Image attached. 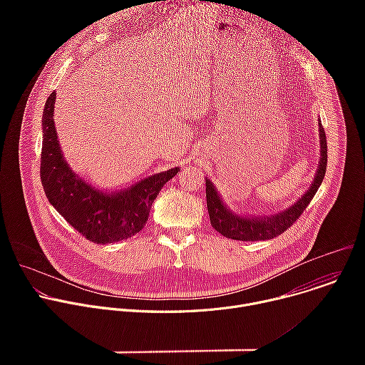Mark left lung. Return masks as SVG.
<instances>
[{
  "label": "left lung",
  "mask_w": 365,
  "mask_h": 365,
  "mask_svg": "<svg viewBox=\"0 0 365 365\" xmlns=\"http://www.w3.org/2000/svg\"><path fill=\"white\" fill-rule=\"evenodd\" d=\"M319 137H321V162L318 172L312 182L309 190L287 210L277 212L272 217H240L234 214L230 207L220 197L215 186L210 179H206V205L210 212L211 225L224 237L238 241H258V240H272L286 230H289L303 214L306 206L314 199L318 192L327 172L328 162V145L327 135L322 124L319 123Z\"/></svg>",
  "instance_id": "left-lung-1"
}]
</instances>
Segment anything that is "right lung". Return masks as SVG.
<instances>
[{"label": "right lung", "instance_id": "add662e5", "mask_svg": "<svg viewBox=\"0 0 365 365\" xmlns=\"http://www.w3.org/2000/svg\"><path fill=\"white\" fill-rule=\"evenodd\" d=\"M56 92L46 101L43 111V145L40 178L44 193L55 210L86 240L108 244L140 232L150 207L179 168L148 176L120 192H102L82 180L66 163L53 121Z\"/></svg>", "mask_w": 365, "mask_h": 365}]
</instances>
